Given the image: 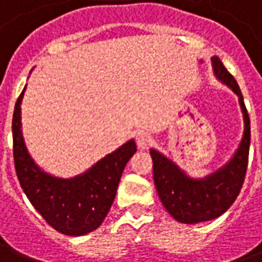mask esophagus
<instances>
[{
    "label": "esophagus",
    "mask_w": 262,
    "mask_h": 262,
    "mask_svg": "<svg viewBox=\"0 0 262 262\" xmlns=\"http://www.w3.org/2000/svg\"><path fill=\"white\" fill-rule=\"evenodd\" d=\"M151 142H153L151 136H148L147 133H144V132H139L136 135V144L140 150H146V148H148V146L151 144Z\"/></svg>",
    "instance_id": "obj_1"
}]
</instances>
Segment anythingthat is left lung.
<instances>
[{"label":"left lung","mask_w":262,"mask_h":262,"mask_svg":"<svg viewBox=\"0 0 262 262\" xmlns=\"http://www.w3.org/2000/svg\"><path fill=\"white\" fill-rule=\"evenodd\" d=\"M212 67L216 78L230 88L238 97L244 119V132L236 153L222 168L201 180L191 178L185 171L151 148L154 185L160 201L167 212L178 222L195 225L219 217L230 208L244 182L250 150V118L244 105L242 91L234 77L227 71L217 56L212 57Z\"/></svg>","instance_id":"1"}]
</instances>
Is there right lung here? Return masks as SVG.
<instances>
[{
  "label": "right lung",
  "mask_w": 262,
  "mask_h": 262,
  "mask_svg": "<svg viewBox=\"0 0 262 262\" xmlns=\"http://www.w3.org/2000/svg\"><path fill=\"white\" fill-rule=\"evenodd\" d=\"M15 103L12 118L14 161L16 177L28 199L54 230L66 236H82L98 229L114 203L120 177L136 153L132 139L114 153L99 160L74 178H57L45 172L33 161L20 130V102Z\"/></svg>",
  "instance_id": "right-lung-1"
}]
</instances>
